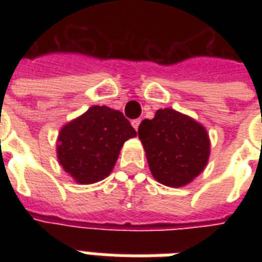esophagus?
<instances>
[{
	"instance_id": "esophagus-1",
	"label": "esophagus",
	"mask_w": 262,
	"mask_h": 262,
	"mask_svg": "<svg viewBox=\"0 0 262 262\" xmlns=\"http://www.w3.org/2000/svg\"><path fill=\"white\" fill-rule=\"evenodd\" d=\"M140 123H141V119H133V121H132V125H133V127H135L136 130H139Z\"/></svg>"
}]
</instances>
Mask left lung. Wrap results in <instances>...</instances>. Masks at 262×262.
Returning a JSON list of instances; mask_svg holds the SVG:
<instances>
[{"instance_id":"obj_1","label":"left lung","mask_w":262,"mask_h":262,"mask_svg":"<svg viewBox=\"0 0 262 262\" xmlns=\"http://www.w3.org/2000/svg\"><path fill=\"white\" fill-rule=\"evenodd\" d=\"M139 137L154 178L166 186L190 183L209 159L211 141L205 127L172 108H160L152 119H144Z\"/></svg>"}]
</instances>
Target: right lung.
Instances as JSON below:
<instances>
[{"label": "right lung", "instance_id": "obj_1", "mask_svg": "<svg viewBox=\"0 0 262 262\" xmlns=\"http://www.w3.org/2000/svg\"><path fill=\"white\" fill-rule=\"evenodd\" d=\"M136 136L121 111L92 106L59 130L57 158L80 185L99 182L114 168L123 143Z\"/></svg>", "mask_w": 262, "mask_h": 262}]
</instances>
